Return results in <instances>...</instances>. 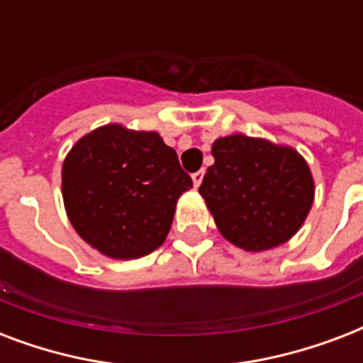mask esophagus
<instances>
[{
	"mask_svg": "<svg viewBox=\"0 0 363 363\" xmlns=\"http://www.w3.org/2000/svg\"><path fill=\"white\" fill-rule=\"evenodd\" d=\"M203 175H205V171H196V173H192V181H194V186L198 188L199 184H201V181H203Z\"/></svg>",
	"mask_w": 363,
	"mask_h": 363,
	"instance_id": "1",
	"label": "esophagus"
}]
</instances>
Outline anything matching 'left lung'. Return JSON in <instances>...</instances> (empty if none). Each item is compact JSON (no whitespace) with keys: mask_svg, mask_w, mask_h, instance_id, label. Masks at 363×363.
Instances as JSON below:
<instances>
[{"mask_svg":"<svg viewBox=\"0 0 363 363\" xmlns=\"http://www.w3.org/2000/svg\"><path fill=\"white\" fill-rule=\"evenodd\" d=\"M199 186L216 228L235 247L262 252L296 235L315 199L307 162L292 147L238 135L213 143Z\"/></svg>","mask_w":363,"mask_h":363,"instance_id":"obj_1","label":"left lung"}]
</instances>
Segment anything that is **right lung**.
<instances>
[{
  "instance_id": "right-lung-1",
  "label": "right lung",
  "mask_w": 363,
  "mask_h": 363,
  "mask_svg": "<svg viewBox=\"0 0 363 363\" xmlns=\"http://www.w3.org/2000/svg\"><path fill=\"white\" fill-rule=\"evenodd\" d=\"M188 188L192 179L156 131L121 124L86 133L62 165L67 218L88 245L115 259L156 250Z\"/></svg>"
}]
</instances>
